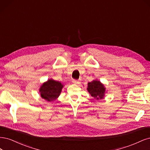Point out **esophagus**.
Segmentation results:
<instances>
[{
    "label": "esophagus",
    "instance_id": "34e87169",
    "mask_svg": "<svg viewBox=\"0 0 150 150\" xmlns=\"http://www.w3.org/2000/svg\"><path fill=\"white\" fill-rule=\"evenodd\" d=\"M72 82H73L74 84H79V81L76 80H74L73 81H72Z\"/></svg>",
    "mask_w": 150,
    "mask_h": 150
}]
</instances>
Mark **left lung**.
<instances>
[{"label":"left lung","instance_id":"left-lung-1","mask_svg":"<svg viewBox=\"0 0 150 150\" xmlns=\"http://www.w3.org/2000/svg\"><path fill=\"white\" fill-rule=\"evenodd\" d=\"M87 90L91 96L97 100L104 98L105 95L107 92L104 85L98 80L88 82Z\"/></svg>","mask_w":150,"mask_h":150}]
</instances>
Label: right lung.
<instances>
[{
    "label": "right lung",
    "instance_id": "right-lung-1",
    "mask_svg": "<svg viewBox=\"0 0 150 150\" xmlns=\"http://www.w3.org/2000/svg\"><path fill=\"white\" fill-rule=\"evenodd\" d=\"M64 85L60 81L50 79L40 86L39 92L41 98L49 102L54 101L60 96Z\"/></svg>",
    "mask_w": 150,
    "mask_h": 150
}]
</instances>
